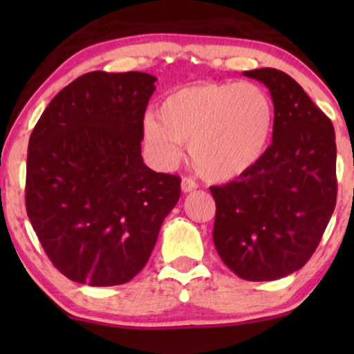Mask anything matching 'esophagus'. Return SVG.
<instances>
[{
  "mask_svg": "<svg viewBox=\"0 0 354 354\" xmlns=\"http://www.w3.org/2000/svg\"><path fill=\"white\" fill-rule=\"evenodd\" d=\"M198 188V183L193 180L190 177H183L182 178V192L183 193H190V192H195Z\"/></svg>",
  "mask_w": 354,
  "mask_h": 354,
  "instance_id": "34e87169",
  "label": "esophagus"
}]
</instances>
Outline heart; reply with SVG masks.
Returning <instances> with one entry per match:
<instances>
[{"mask_svg": "<svg viewBox=\"0 0 354 354\" xmlns=\"http://www.w3.org/2000/svg\"><path fill=\"white\" fill-rule=\"evenodd\" d=\"M274 120V101L261 85L206 82L167 95L159 115L147 114L143 135L159 166H176L183 145H190L192 162L203 177L229 182L263 159Z\"/></svg>", "mask_w": 354, "mask_h": 354, "instance_id": "1", "label": "heart"}]
</instances>
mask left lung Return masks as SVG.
Returning a JSON list of instances; mask_svg holds the SVG:
<instances>
[{
  "mask_svg": "<svg viewBox=\"0 0 354 354\" xmlns=\"http://www.w3.org/2000/svg\"><path fill=\"white\" fill-rule=\"evenodd\" d=\"M243 74L272 96V143L253 169L209 188L212 240L232 272L264 282L301 269L316 251L337 203V145L330 119L288 74Z\"/></svg>",
  "mask_w": 354,
  "mask_h": 354,
  "instance_id": "1",
  "label": "left lung"
}]
</instances>
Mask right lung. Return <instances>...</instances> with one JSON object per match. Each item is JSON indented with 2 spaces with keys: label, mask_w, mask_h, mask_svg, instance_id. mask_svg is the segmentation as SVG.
<instances>
[{
  "label": "right lung",
  "mask_w": 354,
  "mask_h": 354,
  "mask_svg": "<svg viewBox=\"0 0 354 354\" xmlns=\"http://www.w3.org/2000/svg\"><path fill=\"white\" fill-rule=\"evenodd\" d=\"M156 77L95 71L64 86L28 140L27 216L53 266L90 287L132 280L148 263L180 177L142 158Z\"/></svg>",
  "instance_id": "obj_1"
}]
</instances>
